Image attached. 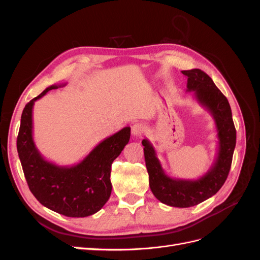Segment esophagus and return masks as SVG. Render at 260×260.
Returning a JSON list of instances; mask_svg holds the SVG:
<instances>
[{"label": "esophagus", "mask_w": 260, "mask_h": 260, "mask_svg": "<svg viewBox=\"0 0 260 260\" xmlns=\"http://www.w3.org/2000/svg\"><path fill=\"white\" fill-rule=\"evenodd\" d=\"M144 131H145V124L141 123V122L135 123L131 128V133L135 137H141Z\"/></svg>", "instance_id": "1"}]
</instances>
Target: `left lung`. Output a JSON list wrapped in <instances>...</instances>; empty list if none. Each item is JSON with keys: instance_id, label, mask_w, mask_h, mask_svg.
Segmentation results:
<instances>
[{"instance_id": "1", "label": "left lung", "mask_w": 260, "mask_h": 260, "mask_svg": "<svg viewBox=\"0 0 260 260\" xmlns=\"http://www.w3.org/2000/svg\"><path fill=\"white\" fill-rule=\"evenodd\" d=\"M182 74L187 78L186 91H193L196 101L214 117L219 140L216 160L206 174L198 180L175 179L165 174L151 142L144 139L142 144L149 187L155 198L166 205L186 208L211 198L225 182L237 143V131L229 102L211 78L201 69L182 70Z\"/></svg>"}]
</instances>
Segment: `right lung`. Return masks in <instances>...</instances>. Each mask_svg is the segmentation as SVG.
Here are the masks:
<instances>
[{
    "label": "right lung",
    "instance_id": "obj_1",
    "mask_svg": "<svg viewBox=\"0 0 260 260\" xmlns=\"http://www.w3.org/2000/svg\"><path fill=\"white\" fill-rule=\"evenodd\" d=\"M61 85L65 84L49 86L23 108L17 152L30 191L43 206L67 217H88L103 207L111 196L112 164L128 144L130 127L102 141L74 166L46 160L32 138V108L37 100Z\"/></svg>",
    "mask_w": 260,
    "mask_h": 260
}]
</instances>
